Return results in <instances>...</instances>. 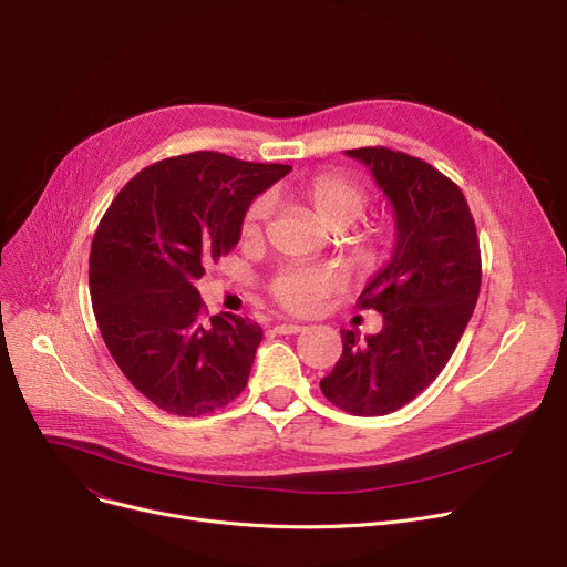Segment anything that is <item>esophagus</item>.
Here are the masks:
<instances>
[{"label": "esophagus", "instance_id": "esophagus-1", "mask_svg": "<svg viewBox=\"0 0 567 567\" xmlns=\"http://www.w3.org/2000/svg\"><path fill=\"white\" fill-rule=\"evenodd\" d=\"M303 329H306V326H301V323L282 321V323H278V326H276V333H280V336H296V333H301Z\"/></svg>", "mask_w": 567, "mask_h": 567}]
</instances>
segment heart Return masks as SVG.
Wrapping results in <instances>:
<instances>
[{"label": "heart", "instance_id": "heart-1", "mask_svg": "<svg viewBox=\"0 0 567 567\" xmlns=\"http://www.w3.org/2000/svg\"><path fill=\"white\" fill-rule=\"evenodd\" d=\"M310 218L329 231H342L359 220L368 204L365 188L353 176L338 169L317 172L291 188ZM271 216V199L257 197L244 216L241 236L246 241H257L264 234V225ZM389 241V225L370 223L349 234L351 252L361 261H370ZM268 296L291 315H315L331 293L340 289V276L331 268H287L266 285Z\"/></svg>", "mask_w": 567, "mask_h": 567}]
</instances>
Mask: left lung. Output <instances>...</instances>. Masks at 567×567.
Listing matches in <instances>:
<instances>
[{
    "label": "left lung",
    "instance_id": "obj_1",
    "mask_svg": "<svg viewBox=\"0 0 567 567\" xmlns=\"http://www.w3.org/2000/svg\"><path fill=\"white\" fill-rule=\"evenodd\" d=\"M393 202L395 250L359 296L383 315L377 336L342 331V355L321 393L347 413L385 415L441 374L481 293L478 231L464 193L430 163L389 146L349 148Z\"/></svg>",
    "mask_w": 567,
    "mask_h": 567
}]
</instances>
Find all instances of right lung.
<instances>
[{"mask_svg": "<svg viewBox=\"0 0 567 567\" xmlns=\"http://www.w3.org/2000/svg\"><path fill=\"white\" fill-rule=\"evenodd\" d=\"M289 169L193 152L144 167L107 206L89 255L96 323L158 409L195 419L246 389L261 329L236 315L206 321L195 285L238 244L255 195Z\"/></svg>", "mask_w": 567, "mask_h": 567, "instance_id": "1", "label": "right lung"}]
</instances>
